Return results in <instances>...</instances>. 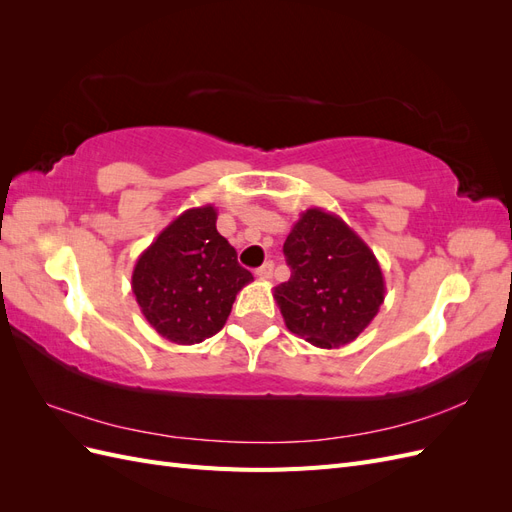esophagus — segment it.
I'll return each instance as SVG.
<instances>
[{
  "mask_svg": "<svg viewBox=\"0 0 512 512\" xmlns=\"http://www.w3.org/2000/svg\"><path fill=\"white\" fill-rule=\"evenodd\" d=\"M256 275L260 277V280H271V277H273V262L269 260V262H265V265H262V267H258V269H256Z\"/></svg>",
  "mask_w": 512,
  "mask_h": 512,
  "instance_id": "obj_1",
  "label": "esophagus"
}]
</instances>
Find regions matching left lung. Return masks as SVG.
<instances>
[{"instance_id": "left-lung-1", "label": "left lung", "mask_w": 512, "mask_h": 512, "mask_svg": "<svg viewBox=\"0 0 512 512\" xmlns=\"http://www.w3.org/2000/svg\"><path fill=\"white\" fill-rule=\"evenodd\" d=\"M290 280L273 297L290 333L318 348L354 342L384 303V277L367 243L335 213H301L284 243Z\"/></svg>"}]
</instances>
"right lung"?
<instances>
[{
	"label": "right lung",
	"mask_w": 512,
	"mask_h": 512,
	"mask_svg": "<svg viewBox=\"0 0 512 512\" xmlns=\"http://www.w3.org/2000/svg\"><path fill=\"white\" fill-rule=\"evenodd\" d=\"M215 222L213 205L183 211L138 256L132 271V292L143 316L179 346L218 333L237 292L254 280Z\"/></svg>",
	"instance_id": "obj_1"
}]
</instances>
